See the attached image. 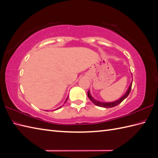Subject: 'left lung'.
<instances>
[{
	"label": "left lung",
	"instance_id": "8db88e82",
	"mask_svg": "<svg viewBox=\"0 0 158 158\" xmlns=\"http://www.w3.org/2000/svg\"><path fill=\"white\" fill-rule=\"evenodd\" d=\"M131 87H132V83H131V85L129 87V89H128L127 91L126 92V94H124V96L120 99H119L118 100L115 101L114 102H109V103H106V102H98L96 100H94V99L91 96V95L89 94V91H87V96H88V98L90 99V100L95 105H96L98 106H100V107H103V108H112V107H114V106H116L117 105L120 104L121 102H122L124 100V99H125L128 96H129L130 92H131Z\"/></svg>",
	"mask_w": 158,
	"mask_h": 158
}]
</instances>
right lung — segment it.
Here are the masks:
<instances>
[{"label":"right lung","mask_w":158,"mask_h":158,"mask_svg":"<svg viewBox=\"0 0 158 158\" xmlns=\"http://www.w3.org/2000/svg\"><path fill=\"white\" fill-rule=\"evenodd\" d=\"M66 101H67V100H66ZM61 107H62V106H60V107H59V108H57L56 110H58V109H59V108H60Z\"/></svg>","instance_id":"right-lung-1"}]
</instances>
